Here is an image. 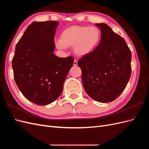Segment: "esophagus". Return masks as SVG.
<instances>
[{
	"mask_svg": "<svg viewBox=\"0 0 149 149\" xmlns=\"http://www.w3.org/2000/svg\"><path fill=\"white\" fill-rule=\"evenodd\" d=\"M73 65H74V66L78 65V60H74V63H73Z\"/></svg>",
	"mask_w": 149,
	"mask_h": 149,
	"instance_id": "34e87169",
	"label": "esophagus"
}]
</instances>
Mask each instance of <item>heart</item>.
I'll return each instance as SVG.
<instances>
[{
	"mask_svg": "<svg viewBox=\"0 0 149 149\" xmlns=\"http://www.w3.org/2000/svg\"><path fill=\"white\" fill-rule=\"evenodd\" d=\"M101 37L100 30L94 26H72L62 31L56 45L59 48L73 47L76 55L84 56L94 51Z\"/></svg>",
	"mask_w": 149,
	"mask_h": 149,
	"instance_id": "b5f03b06",
	"label": "heart"
}]
</instances>
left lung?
Instances as JSON below:
<instances>
[{
	"label": "left lung",
	"instance_id": "1",
	"mask_svg": "<svg viewBox=\"0 0 149 149\" xmlns=\"http://www.w3.org/2000/svg\"><path fill=\"white\" fill-rule=\"evenodd\" d=\"M101 30L100 44L78 61L85 91L93 100L109 102L118 98L131 74V52L123 38L105 24H96Z\"/></svg>",
	"mask_w": 149,
	"mask_h": 149
}]
</instances>
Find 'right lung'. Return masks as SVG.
Segmentation results:
<instances>
[{"label": "right lung", "instance_id": "add662e5", "mask_svg": "<svg viewBox=\"0 0 149 149\" xmlns=\"http://www.w3.org/2000/svg\"><path fill=\"white\" fill-rule=\"evenodd\" d=\"M56 21L34 22L17 43L12 59L15 81L22 94L36 104L47 105L60 96L74 58L58 57Z\"/></svg>", "mask_w": 149, "mask_h": 149}]
</instances>
